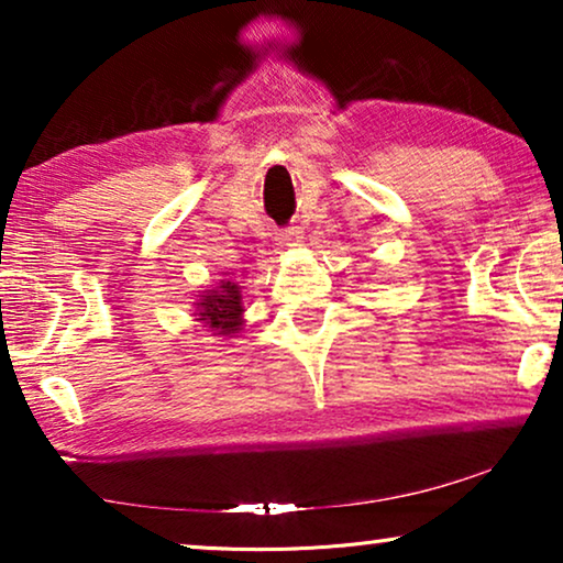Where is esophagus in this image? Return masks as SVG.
<instances>
[{
  "mask_svg": "<svg viewBox=\"0 0 563 563\" xmlns=\"http://www.w3.org/2000/svg\"><path fill=\"white\" fill-rule=\"evenodd\" d=\"M302 243V230L299 228H287L279 233V245L282 249H295V245Z\"/></svg>",
  "mask_w": 563,
  "mask_h": 563,
  "instance_id": "esophagus-1",
  "label": "esophagus"
}]
</instances>
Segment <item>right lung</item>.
<instances>
[{"mask_svg": "<svg viewBox=\"0 0 563 563\" xmlns=\"http://www.w3.org/2000/svg\"><path fill=\"white\" fill-rule=\"evenodd\" d=\"M197 314L214 335L233 338L243 325V295L233 282H220V287L207 289L197 302Z\"/></svg>", "mask_w": 563, "mask_h": 563, "instance_id": "1", "label": "right lung"}]
</instances>
